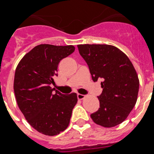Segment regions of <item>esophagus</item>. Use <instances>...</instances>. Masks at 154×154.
Listing matches in <instances>:
<instances>
[{
  "instance_id": "obj_1",
  "label": "esophagus",
  "mask_w": 154,
  "mask_h": 154,
  "mask_svg": "<svg viewBox=\"0 0 154 154\" xmlns=\"http://www.w3.org/2000/svg\"><path fill=\"white\" fill-rule=\"evenodd\" d=\"M77 97H78V99L82 100V99H83L85 97V96H84L82 94H78V95H77Z\"/></svg>"
}]
</instances>
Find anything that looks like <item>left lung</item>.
I'll return each instance as SVG.
<instances>
[{
  "instance_id": "left-lung-1",
  "label": "left lung",
  "mask_w": 154,
  "mask_h": 154,
  "mask_svg": "<svg viewBox=\"0 0 154 154\" xmlns=\"http://www.w3.org/2000/svg\"><path fill=\"white\" fill-rule=\"evenodd\" d=\"M94 82L101 80L103 92L99 108L91 114L96 124L110 128L123 123L136 105L139 92L138 75L127 55L109 45H79Z\"/></svg>"
}]
</instances>
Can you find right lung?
Wrapping results in <instances>:
<instances>
[{
	"label": "right lung",
	"instance_id": "1",
	"mask_svg": "<svg viewBox=\"0 0 154 154\" xmlns=\"http://www.w3.org/2000/svg\"><path fill=\"white\" fill-rule=\"evenodd\" d=\"M73 45L42 44L35 46L19 62L14 91L17 106L28 123L46 136L58 135L69 126L77 94H62L55 84L60 61L74 52Z\"/></svg>",
	"mask_w": 154,
	"mask_h": 154
}]
</instances>
